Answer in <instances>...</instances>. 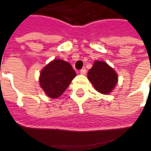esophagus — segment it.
<instances>
[{
    "mask_svg": "<svg viewBox=\"0 0 151 151\" xmlns=\"http://www.w3.org/2000/svg\"><path fill=\"white\" fill-rule=\"evenodd\" d=\"M80 73H81V75H86V69H82V70H80Z\"/></svg>",
    "mask_w": 151,
    "mask_h": 151,
    "instance_id": "esophagus-1",
    "label": "esophagus"
}]
</instances>
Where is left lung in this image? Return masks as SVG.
Masks as SVG:
<instances>
[{"label":"left lung","instance_id":"8db88e82","mask_svg":"<svg viewBox=\"0 0 151 151\" xmlns=\"http://www.w3.org/2000/svg\"><path fill=\"white\" fill-rule=\"evenodd\" d=\"M87 78L98 92L110 94L118 84V74L104 61L96 60L87 74Z\"/></svg>","mask_w":151,"mask_h":151}]
</instances>
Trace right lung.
Segmentation results:
<instances>
[{"label": "right lung", "instance_id": "obj_1", "mask_svg": "<svg viewBox=\"0 0 151 151\" xmlns=\"http://www.w3.org/2000/svg\"><path fill=\"white\" fill-rule=\"evenodd\" d=\"M76 76L70 63L55 59L40 71L39 85L47 96L55 99L64 93Z\"/></svg>", "mask_w": 151, "mask_h": 151}]
</instances>
